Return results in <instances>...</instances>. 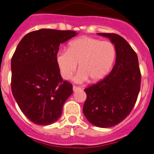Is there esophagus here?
Returning <instances> with one entry per match:
<instances>
[{
  "label": "esophagus",
  "instance_id": "1",
  "mask_svg": "<svg viewBox=\"0 0 154 154\" xmlns=\"http://www.w3.org/2000/svg\"><path fill=\"white\" fill-rule=\"evenodd\" d=\"M73 91H79V90H81V87H77V86H73Z\"/></svg>",
  "mask_w": 154,
  "mask_h": 154
}]
</instances>
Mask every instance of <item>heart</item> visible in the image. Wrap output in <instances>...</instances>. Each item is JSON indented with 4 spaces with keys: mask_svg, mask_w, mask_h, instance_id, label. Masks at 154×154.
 <instances>
[{
    "mask_svg": "<svg viewBox=\"0 0 154 154\" xmlns=\"http://www.w3.org/2000/svg\"><path fill=\"white\" fill-rule=\"evenodd\" d=\"M116 59V48L110 41L82 37L70 41L67 51H59L55 63L63 79L69 80L77 67L80 70L73 78L82 83L90 78L92 82L103 80L109 73Z\"/></svg>",
    "mask_w": 154,
    "mask_h": 154,
    "instance_id": "1",
    "label": "heart"
}]
</instances>
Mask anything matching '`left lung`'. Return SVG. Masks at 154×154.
Segmentation results:
<instances>
[{
  "instance_id": "left-lung-1",
  "label": "left lung",
  "mask_w": 154,
  "mask_h": 154,
  "mask_svg": "<svg viewBox=\"0 0 154 154\" xmlns=\"http://www.w3.org/2000/svg\"><path fill=\"white\" fill-rule=\"evenodd\" d=\"M107 37L116 48V61L106 77L85 89L87 99L83 113L88 121L99 128L118 125L131 113L140 90L139 60L127 41L115 33H98Z\"/></svg>"
}]
</instances>
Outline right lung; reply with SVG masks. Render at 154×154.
<instances>
[{
  "label": "right lung",
  "mask_w": 154,
  "mask_h": 154,
  "mask_svg": "<svg viewBox=\"0 0 154 154\" xmlns=\"http://www.w3.org/2000/svg\"><path fill=\"white\" fill-rule=\"evenodd\" d=\"M77 33L41 29L27 33L11 58V91L29 121L49 125L58 121L63 106L73 93V85L63 81L55 63L63 44Z\"/></svg>",
  "instance_id": "1"
}]
</instances>
